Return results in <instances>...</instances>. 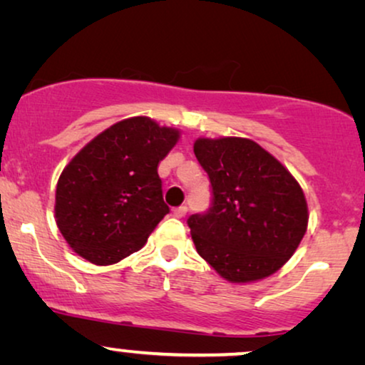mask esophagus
Segmentation results:
<instances>
[{
  "instance_id": "obj_1",
  "label": "esophagus",
  "mask_w": 365,
  "mask_h": 365,
  "mask_svg": "<svg viewBox=\"0 0 365 365\" xmlns=\"http://www.w3.org/2000/svg\"><path fill=\"white\" fill-rule=\"evenodd\" d=\"M187 205H180V207H175L173 209V215L178 217V219H182V217H185L187 214Z\"/></svg>"
}]
</instances>
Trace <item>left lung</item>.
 I'll return each instance as SVG.
<instances>
[{
    "instance_id": "8db88e82",
    "label": "left lung",
    "mask_w": 365,
    "mask_h": 365,
    "mask_svg": "<svg viewBox=\"0 0 365 365\" xmlns=\"http://www.w3.org/2000/svg\"><path fill=\"white\" fill-rule=\"evenodd\" d=\"M210 207L187 219L197 252L232 283L262 279L284 264L307 232L308 209L292 173L246 138L197 140Z\"/></svg>"
}]
</instances>
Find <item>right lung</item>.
Here are the masks:
<instances>
[{
	"label": "right lung",
	"mask_w": 365,
	"mask_h": 365,
	"mask_svg": "<svg viewBox=\"0 0 365 365\" xmlns=\"http://www.w3.org/2000/svg\"><path fill=\"white\" fill-rule=\"evenodd\" d=\"M177 141V129L138 116L113 124L73 156L58 178L55 217L77 255L108 266L143 247L170 212L158 165Z\"/></svg>",
	"instance_id": "right-lung-1"
}]
</instances>
